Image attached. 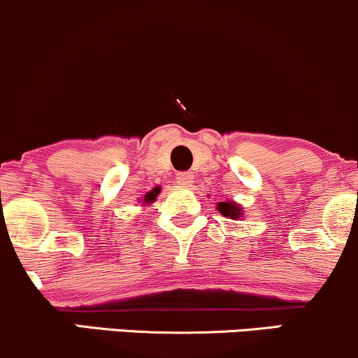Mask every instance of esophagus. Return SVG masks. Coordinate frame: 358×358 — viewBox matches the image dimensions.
<instances>
[{"label":"esophagus","instance_id":"obj_1","mask_svg":"<svg viewBox=\"0 0 358 358\" xmlns=\"http://www.w3.org/2000/svg\"><path fill=\"white\" fill-rule=\"evenodd\" d=\"M176 182H178L180 187H190L192 183H194V175H192L190 171L178 173V176H176Z\"/></svg>","mask_w":358,"mask_h":358}]
</instances>
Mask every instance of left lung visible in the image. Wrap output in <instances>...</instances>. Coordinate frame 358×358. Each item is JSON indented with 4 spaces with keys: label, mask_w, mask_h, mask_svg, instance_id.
<instances>
[{
    "label": "left lung",
    "mask_w": 358,
    "mask_h": 358,
    "mask_svg": "<svg viewBox=\"0 0 358 358\" xmlns=\"http://www.w3.org/2000/svg\"><path fill=\"white\" fill-rule=\"evenodd\" d=\"M217 209L224 217H231V219H238L241 215V207L234 202H219Z\"/></svg>",
    "instance_id": "8db88e82"
}]
</instances>
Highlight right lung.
I'll list each match as a JSON object with an SVG mask.
<instances>
[{
  "instance_id": "right-lung-1",
  "label": "right lung",
  "mask_w": 358,
  "mask_h": 358,
  "mask_svg": "<svg viewBox=\"0 0 358 358\" xmlns=\"http://www.w3.org/2000/svg\"><path fill=\"white\" fill-rule=\"evenodd\" d=\"M158 194H159V188H155V190L148 192L146 197H144V203H151V202H155L156 195H158Z\"/></svg>"
}]
</instances>
